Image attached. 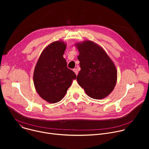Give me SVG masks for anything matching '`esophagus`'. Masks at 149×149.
I'll list each match as a JSON object with an SVG mask.
<instances>
[{
  "instance_id": "esophagus-1",
  "label": "esophagus",
  "mask_w": 149,
  "mask_h": 149,
  "mask_svg": "<svg viewBox=\"0 0 149 149\" xmlns=\"http://www.w3.org/2000/svg\"><path fill=\"white\" fill-rule=\"evenodd\" d=\"M73 71L75 72V74H76V75H78V71H77V69H75H75H74V70H73Z\"/></svg>"
}]
</instances>
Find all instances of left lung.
Wrapping results in <instances>:
<instances>
[{
    "label": "left lung",
    "mask_w": 149,
    "mask_h": 149,
    "mask_svg": "<svg viewBox=\"0 0 149 149\" xmlns=\"http://www.w3.org/2000/svg\"><path fill=\"white\" fill-rule=\"evenodd\" d=\"M81 70L77 80L90 97L101 100L114 90L117 71L105 50L94 42L86 40L76 43Z\"/></svg>",
    "instance_id": "8db88e82"
}]
</instances>
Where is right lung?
I'll return each mask as SVG.
<instances>
[{
    "label": "right lung",
    "mask_w": 149,
    "mask_h": 149,
    "mask_svg": "<svg viewBox=\"0 0 149 149\" xmlns=\"http://www.w3.org/2000/svg\"><path fill=\"white\" fill-rule=\"evenodd\" d=\"M67 44L56 40L49 44L42 52L35 67L33 79L39 95L49 103L60 101L66 94L75 74L67 68L63 55Z\"/></svg>",
    "instance_id": "1"
}]
</instances>
